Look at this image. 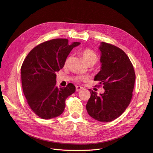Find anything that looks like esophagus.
Wrapping results in <instances>:
<instances>
[{"mask_svg":"<svg viewBox=\"0 0 153 153\" xmlns=\"http://www.w3.org/2000/svg\"><path fill=\"white\" fill-rule=\"evenodd\" d=\"M83 89V87H80V86H76V91H80V90H82Z\"/></svg>","mask_w":153,"mask_h":153,"instance_id":"obj_1","label":"esophagus"}]
</instances>
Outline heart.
I'll list each match as a JSON object with an SVG mask.
<instances>
[{
    "instance_id": "1",
    "label": "heart",
    "mask_w": 153,
    "mask_h": 153,
    "mask_svg": "<svg viewBox=\"0 0 153 153\" xmlns=\"http://www.w3.org/2000/svg\"><path fill=\"white\" fill-rule=\"evenodd\" d=\"M81 56L82 57L83 59L84 60V61L88 65L89 64H92V65H94L98 61V56L97 53L94 52L93 50H92L91 49H85L82 50L80 52ZM69 59H70V57H68L65 61V65L66 66ZM75 80L76 82H83V81H85L87 80V78L84 76H78L75 78Z\"/></svg>"
}]
</instances>
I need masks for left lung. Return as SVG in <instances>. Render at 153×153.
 Listing matches in <instances>:
<instances>
[{"label":"left lung","mask_w":153,"mask_h":153,"mask_svg":"<svg viewBox=\"0 0 153 153\" xmlns=\"http://www.w3.org/2000/svg\"><path fill=\"white\" fill-rule=\"evenodd\" d=\"M101 71L95 76L100 87L105 89L103 94L89 89L91 97L87 101L88 114L97 121L108 123L117 119L131 102L135 81L133 64L123 50L112 44L102 42Z\"/></svg>","instance_id":"obj_1"}]
</instances>
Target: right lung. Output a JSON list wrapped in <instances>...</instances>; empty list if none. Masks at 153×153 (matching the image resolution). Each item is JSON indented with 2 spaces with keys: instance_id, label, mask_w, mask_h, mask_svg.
<instances>
[{
  "instance_id": "1",
  "label": "right lung",
  "mask_w": 153,
  "mask_h": 153,
  "mask_svg": "<svg viewBox=\"0 0 153 153\" xmlns=\"http://www.w3.org/2000/svg\"><path fill=\"white\" fill-rule=\"evenodd\" d=\"M80 44H69L68 39L62 38L45 41L31 50L23 62V91L30 109L41 119L61 115L66 98L75 92V86L71 83L66 87L58 88L55 72L64 67L71 50Z\"/></svg>"
}]
</instances>
